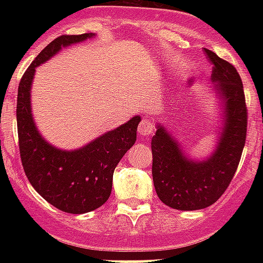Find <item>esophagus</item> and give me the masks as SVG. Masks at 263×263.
Returning <instances> with one entry per match:
<instances>
[{"mask_svg": "<svg viewBox=\"0 0 263 263\" xmlns=\"http://www.w3.org/2000/svg\"><path fill=\"white\" fill-rule=\"evenodd\" d=\"M138 132H139V135L147 138V136H150L154 132V123L150 119H147V117H144L140 121L139 127H138Z\"/></svg>", "mask_w": 263, "mask_h": 263, "instance_id": "esophagus-1", "label": "esophagus"}]
</instances>
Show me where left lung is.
Here are the masks:
<instances>
[{"instance_id":"left-lung-1","label":"left lung","mask_w":263,"mask_h":263,"mask_svg":"<svg viewBox=\"0 0 263 263\" xmlns=\"http://www.w3.org/2000/svg\"><path fill=\"white\" fill-rule=\"evenodd\" d=\"M213 65L212 79L225 101V121L220 143L208 161L192 162L160 125L152 139L153 181L157 195L177 210H199L220 199L232 181L247 136V106L236 68L204 49Z\"/></svg>"}]
</instances>
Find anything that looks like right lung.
I'll return each instance as SVG.
<instances>
[{
	"label": "right lung",
	"instance_id": "add662e5",
	"mask_svg": "<svg viewBox=\"0 0 263 263\" xmlns=\"http://www.w3.org/2000/svg\"><path fill=\"white\" fill-rule=\"evenodd\" d=\"M92 34L61 35L50 42L24 72L17 90V135L20 158L27 179L35 191L59 210L82 214L102 206L110 196L116 166L135 143L140 117L102 135L86 147L63 152L39 135L30 106L31 82L35 68L63 46L82 42Z\"/></svg>",
	"mask_w": 263,
	"mask_h": 263
}]
</instances>
